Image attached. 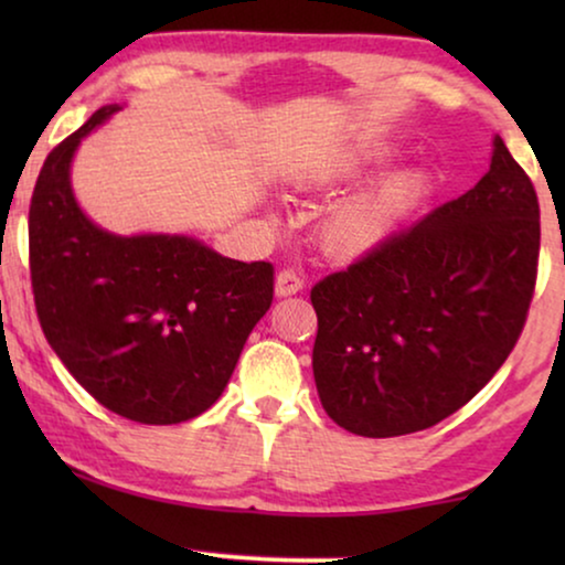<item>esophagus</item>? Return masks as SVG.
<instances>
[{"mask_svg":"<svg viewBox=\"0 0 565 565\" xmlns=\"http://www.w3.org/2000/svg\"><path fill=\"white\" fill-rule=\"evenodd\" d=\"M303 290V277H300L296 269H280L275 277V292L280 298L296 296V292Z\"/></svg>","mask_w":565,"mask_h":565,"instance_id":"esophagus-1","label":"esophagus"}]
</instances>
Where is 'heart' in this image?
I'll list each match as a JSON object with an SVG mask.
<instances>
[{
	"label": "heart",
	"instance_id": "heart-1",
	"mask_svg": "<svg viewBox=\"0 0 565 565\" xmlns=\"http://www.w3.org/2000/svg\"><path fill=\"white\" fill-rule=\"evenodd\" d=\"M391 151L370 149V151H352L331 161L329 167L319 169L311 177H303L306 188H337V184L352 182L365 172L367 167L381 164L388 159ZM427 188V174L419 169H404L385 177L360 195L347 200L334 213L323 221L321 242L331 257L337 259H358L362 254L373 252L381 246L391 231L398 226L419 195Z\"/></svg>",
	"mask_w": 565,
	"mask_h": 565
}]
</instances>
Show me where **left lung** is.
Masks as SVG:
<instances>
[{"instance_id":"obj_1","label":"left lung","mask_w":565,"mask_h":565,"mask_svg":"<svg viewBox=\"0 0 565 565\" xmlns=\"http://www.w3.org/2000/svg\"><path fill=\"white\" fill-rule=\"evenodd\" d=\"M537 254V192L497 136L473 190L313 285L327 414L352 435L398 437L466 406L522 334Z\"/></svg>"}]
</instances>
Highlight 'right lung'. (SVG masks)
<instances>
[{"instance_id":"right-lung-1","label":"right lung","mask_w":565,"mask_h":565,"mask_svg":"<svg viewBox=\"0 0 565 565\" xmlns=\"http://www.w3.org/2000/svg\"><path fill=\"white\" fill-rule=\"evenodd\" d=\"M105 105L49 153L30 200V282L53 352L84 391L141 424H180L226 388L275 267L236 262L188 236H115L76 205L68 164Z\"/></svg>"}]
</instances>
